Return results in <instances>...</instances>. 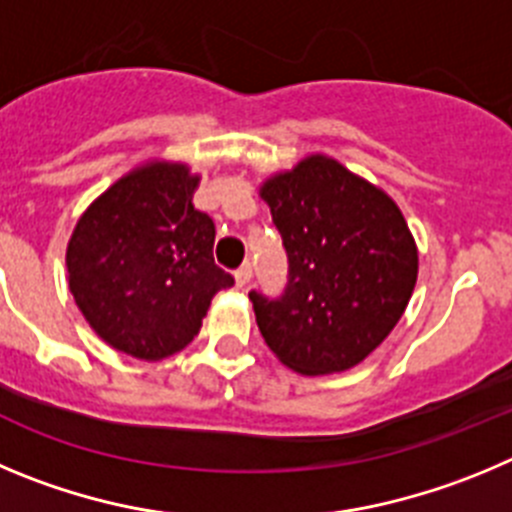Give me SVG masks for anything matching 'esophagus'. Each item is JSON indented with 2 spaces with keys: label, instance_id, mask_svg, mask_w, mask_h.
<instances>
[{
  "label": "esophagus",
  "instance_id": "obj_1",
  "mask_svg": "<svg viewBox=\"0 0 512 512\" xmlns=\"http://www.w3.org/2000/svg\"><path fill=\"white\" fill-rule=\"evenodd\" d=\"M250 280H252V267L250 265H242L239 270H234V283H237V288H245Z\"/></svg>",
  "mask_w": 512,
  "mask_h": 512
}]
</instances>
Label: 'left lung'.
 Segmentation results:
<instances>
[{
    "label": "left lung",
    "mask_w": 512,
    "mask_h": 512,
    "mask_svg": "<svg viewBox=\"0 0 512 512\" xmlns=\"http://www.w3.org/2000/svg\"><path fill=\"white\" fill-rule=\"evenodd\" d=\"M288 252L278 301L250 293L270 352L301 375L365 362L411 301L418 247L403 211L375 183L324 153L260 183Z\"/></svg>",
    "instance_id": "8db88e82"
}]
</instances>
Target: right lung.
<instances>
[{"mask_svg":"<svg viewBox=\"0 0 512 512\" xmlns=\"http://www.w3.org/2000/svg\"><path fill=\"white\" fill-rule=\"evenodd\" d=\"M188 163L135 165L78 216L66 247L68 290L96 336L160 362L199 334L211 298L234 278L214 262V222L193 206Z\"/></svg>","mask_w":512,"mask_h":512,"instance_id":"obj_1","label":"right lung"}]
</instances>
